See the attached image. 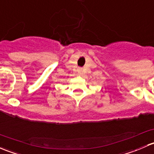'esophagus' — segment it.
Segmentation results:
<instances>
[{
  "label": "esophagus",
  "instance_id": "1",
  "mask_svg": "<svg viewBox=\"0 0 154 154\" xmlns=\"http://www.w3.org/2000/svg\"><path fill=\"white\" fill-rule=\"evenodd\" d=\"M77 72H78L79 74H81V73H82V69H78Z\"/></svg>",
  "mask_w": 154,
  "mask_h": 154
}]
</instances>
